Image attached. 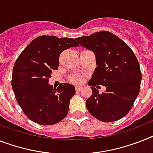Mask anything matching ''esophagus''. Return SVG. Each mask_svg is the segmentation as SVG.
I'll list each match as a JSON object with an SVG mask.
<instances>
[{
    "label": "esophagus",
    "mask_w": 153,
    "mask_h": 153,
    "mask_svg": "<svg viewBox=\"0 0 153 153\" xmlns=\"http://www.w3.org/2000/svg\"><path fill=\"white\" fill-rule=\"evenodd\" d=\"M82 89V86H81V85H77V86H75V90L77 92H80Z\"/></svg>",
    "instance_id": "esophagus-1"
}]
</instances>
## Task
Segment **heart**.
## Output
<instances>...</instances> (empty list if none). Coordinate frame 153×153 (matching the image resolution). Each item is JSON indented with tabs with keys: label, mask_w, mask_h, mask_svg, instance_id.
I'll list each match as a JSON object with an SVG mask.
<instances>
[{
	"label": "heart",
	"mask_w": 153,
	"mask_h": 153,
	"mask_svg": "<svg viewBox=\"0 0 153 153\" xmlns=\"http://www.w3.org/2000/svg\"><path fill=\"white\" fill-rule=\"evenodd\" d=\"M71 82H72L74 83H79L82 82V78L80 75H78V74H74L72 76H71L70 78Z\"/></svg>",
	"instance_id": "1"
}]
</instances>
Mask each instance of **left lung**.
I'll return each instance as SVG.
<instances>
[{
	"label": "left lung",
	"mask_w": 153,
	"mask_h": 153,
	"mask_svg": "<svg viewBox=\"0 0 153 153\" xmlns=\"http://www.w3.org/2000/svg\"><path fill=\"white\" fill-rule=\"evenodd\" d=\"M96 55L97 67L88 85L92 96L86 100L88 112L102 122L120 120L132 108L140 91L142 73L134 52L119 37L108 31L75 39ZM100 84L106 91L99 94Z\"/></svg>",
	"instance_id": "8db88e82"
}]
</instances>
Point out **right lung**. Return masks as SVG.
I'll use <instances>...</instances> for the list:
<instances>
[{
  "label": "right lung",
  "instance_id": "1",
  "mask_svg": "<svg viewBox=\"0 0 153 153\" xmlns=\"http://www.w3.org/2000/svg\"><path fill=\"white\" fill-rule=\"evenodd\" d=\"M79 47L72 38L40 36L20 53L13 68L11 85L18 103L26 117L41 125H53L68 113L74 87L61 83L57 88L48 84L53 70H57L61 53Z\"/></svg>",
  "mask_w": 153,
  "mask_h": 153
}]
</instances>
